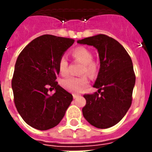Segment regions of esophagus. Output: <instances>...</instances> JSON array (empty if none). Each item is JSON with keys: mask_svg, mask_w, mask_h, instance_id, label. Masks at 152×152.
Instances as JSON below:
<instances>
[{"mask_svg": "<svg viewBox=\"0 0 152 152\" xmlns=\"http://www.w3.org/2000/svg\"><path fill=\"white\" fill-rule=\"evenodd\" d=\"M72 96H73L74 99H77V98L80 96V95H78V94H73V95H72Z\"/></svg>", "mask_w": 152, "mask_h": 152, "instance_id": "esophagus-1", "label": "esophagus"}]
</instances>
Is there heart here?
<instances>
[{"label": "heart", "instance_id": "obj_1", "mask_svg": "<svg viewBox=\"0 0 152 152\" xmlns=\"http://www.w3.org/2000/svg\"><path fill=\"white\" fill-rule=\"evenodd\" d=\"M72 56L76 61L83 64L81 73H86L91 77H94L97 73V64L93 61L92 53L85 47H77L72 51ZM58 69L62 76H66L69 73V64L64 57H62L58 63ZM61 84L65 90L70 92L79 93L83 91L88 84V80L86 76L80 77L69 76L62 80Z\"/></svg>", "mask_w": 152, "mask_h": 152}]
</instances>
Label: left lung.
Segmentation results:
<instances>
[{
  "mask_svg": "<svg viewBox=\"0 0 152 152\" xmlns=\"http://www.w3.org/2000/svg\"><path fill=\"white\" fill-rule=\"evenodd\" d=\"M83 45L93 46L99 53L100 68L93 87L98 92L84 95L86 106L83 115L98 129H108L120 121L132 104L136 76L131 57L115 39L98 34L78 40Z\"/></svg>",
  "mask_w": 152,
  "mask_h": 152,
  "instance_id": "obj_1",
  "label": "left lung"
}]
</instances>
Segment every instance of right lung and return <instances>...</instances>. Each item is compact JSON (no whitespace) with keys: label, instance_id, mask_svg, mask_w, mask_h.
<instances>
[{"label":"right lung","instance_id":"right-lung-1","mask_svg":"<svg viewBox=\"0 0 152 152\" xmlns=\"http://www.w3.org/2000/svg\"><path fill=\"white\" fill-rule=\"evenodd\" d=\"M72 39L45 34L20 53L12 80L14 102L25 122L39 130L55 127L64 118L72 95L59 84L58 63L72 46ZM55 89L53 94L49 91Z\"/></svg>","mask_w":152,"mask_h":152}]
</instances>
